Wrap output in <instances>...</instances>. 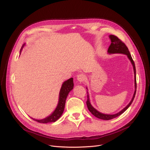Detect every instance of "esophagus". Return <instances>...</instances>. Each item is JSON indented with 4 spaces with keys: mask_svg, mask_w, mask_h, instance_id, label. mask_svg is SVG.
<instances>
[{
    "mask_svg": "<svg viewBox=\"0 0 150 150\" xmlns=\"http://www.w3.org/2000/svg\"><path fill=\"white\" fill-rule=\"evenodd\" d=\"M76 78H77V80L79 82H83L86 79V76L83 74H79L77 75Z\"/></svg>",
    "mask_w": 150,
    "mask_h": 150,
    "instance_id": "34e87169",
    "label": "esophagus"
}]
</instances>
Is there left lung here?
<instances>
[{
    "mask_svg": "<svg viewBox=\"0 0 150 150\" xmlns=\"http://www.w3.org/2000/svg\"><path fill=\"white\" fill-rule=\"evenodd\" d=\"M109 38H110L111 40V44L110 45L108 49V54H125L127 55L128 59L130 60L133 66V69H134V87H135V91L134 92V95L133 96L132 99L131 101L129 102V103L124 108L122 109L121 111H120L119 112H118L117 113L114 114V115H107V114H103L101 112H98L97 110H96L91 104V102H90V99H89V95H88V92H87V108L88 109V110L91 112V113L94 115L95 117L101 119H103V120H110V119H112L113 118H115L117 116H119V115H121V114H122L130 106V105L132 104V103H133L134 98L135 97V95H136V67H135V64L134 63L133 59L131 56L130 53H129L128 49L127 47V46L125 45L124 43H123L120 39L118 38L117 37L114 35H109ZM87 88V87H86Z\"/></svg>",
    "mask_w": 150,
    "mask_h": 150,
    "instance_id": "1",
    "label": "left lung"
}]
</instances>
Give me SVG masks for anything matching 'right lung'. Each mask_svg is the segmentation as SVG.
Wrapping results in <instances>:
<instances>
[{
	"instance_id": "add662e5",
	"label": "right lung",
	"mask_w": 150,
	"mask_h": 150,
	"mask_svg": "<svg viewBox=\"0 0 150 150\" xmlns=\"http://www.w3.org/2000/svg\"><path fill=\"white\" fill-rule=\"evenodd\" d=\"M25 44L22 47V49L21 50V52L22 51V49H23ZM74 88V81L73 78H71L70 79H67V81H65L61 87L60 91H59V100L58 105L54 110V112L49 116L46 117V118H44L43 119H40V120H37V119H35L32 118L33 120L39 122V123H43V124H46L49 122H54L58 119L61 117L62 115L64 109L65 107V103H66V99L67 98V96L70 92V91H72Z\"/></svg>"
}]
</instances>
